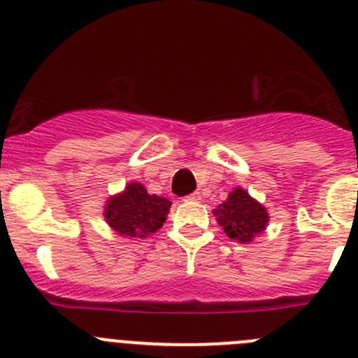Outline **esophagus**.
<instances>
[{
  "label": "esophagus",
  "mask_w": 358,
  "mask_h": 358,
  "mask_svg": "<svg viewBox=\"0 0 358 358\" xmlns=\"http://www.w3.org/2000/svg\"><path fill=\"white\" fill-rule=\"evenodd\" d=\"M183 199H185V201H199V199H201V194H199V192H191V194H187Z\"/></svg>",
  "instance_id": "34e87169"
}]
</instances>
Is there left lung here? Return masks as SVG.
<instances>
[{
  "label": "left lung",
  "instance_id": "left-lung-1",
  "mask_svg": "<svg viewBox=\"0 0 358 358\" xmlns=\"http://www.w3.org/2000/svg\"><path fill=\"white\" fill-rule=\"evenodd\" d=\"M215 215L224 234L237 243L253 241L255 235L264 231L269 219L266 208L243 189H235L234 192H230L227 201L215 208Z\"/></svg>",
  "mask_w": 358,
  "mask_h": 358
}]
</instances>
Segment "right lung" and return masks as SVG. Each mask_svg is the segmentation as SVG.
Returning a JSON list of instances; mask_svg holds the SVG:
<instances>
[{
  "mask_svg": "<svg viewBox=\"0 0 358 358\" xmlns=\"http://www.w3.org/2000/svg\"><path fill=\"white\" fill-rule=\"evenodd\" d=\"M169 207V199L148 194L141 183H130L123 194L108 199L105 217L117 234L128 237H146L166 223Z\"/></svg>",
  "mask_w": 358,
  "mask_h": 358,
  "instance_id": "1",
  "label": "right lung"
}]
</instances>
